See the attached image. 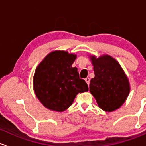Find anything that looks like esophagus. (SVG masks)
<instances>
[{
    "label": "esophagus",
    "instance_id": "esophagus-1",
    "mask_svg": "<svg viewBox=\"0 0 146 146\" xmlns=\"http://www.w3.org/2000/svg\"><path fill=\"white\" fill-rule=\"evenodd\" d=\"M85 81H86V82L87 83V84H88V86H89V84H90V78L87 77L86 78H85Z\"/></svg>",
    "mask_w": 146,
    "mask_h": 146
}]
</instances>
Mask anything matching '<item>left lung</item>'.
<instances>
[{"instance_id":"obj_1","label":"left lung","mask_w":146,"mask_h":146,"mask_svg":"<svg viewBox=\"0 0 146 146\" xmlns=\"http://www.w3.org/2000/svg\"><path fill=\"white\" fill-rule=\"evenodd\" d=\"M94 77L90 83V92L98 106L105 112L117 110L125 102L130 85L127 75L115 58L108 54L96 58L90 55Z\"/></svg>"}]
</instances>
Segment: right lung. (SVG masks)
<instances>
[{
  "mask_svg": "<svg viewBox=\"0 0 146 146\" xmlns=\"http://www.w3.org/2000/svg\"><path fill=\"white\" fill-rule=\"evenodd\" d=\"M76 54L55 50L49 53L36 68L33 88L37 99L45 108L54 112L66 110L78 93L88 91L72 65Z\"/></svg>",
  "mask_w": 146,
  "mask_h": 146,
  "instance_id": "right-lung-1",
  "label": "right lung"
}]
</instances>
